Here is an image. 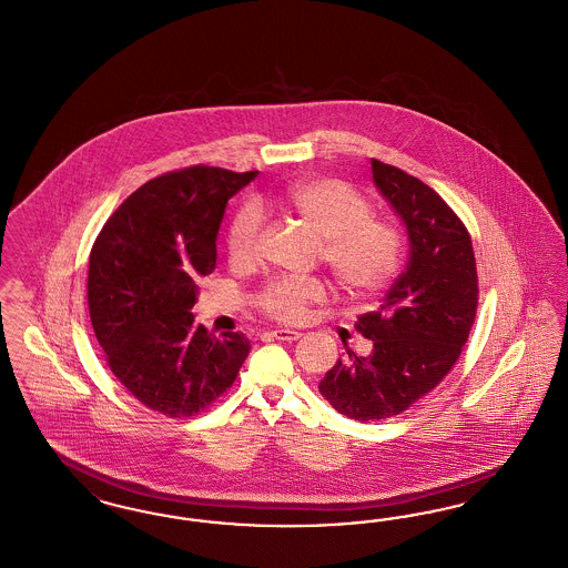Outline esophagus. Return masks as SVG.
<instances>
[{
    "label": "esophagus",
    "instance_id": "obj_1",
    "mask_svg": "<svg viewBox=\"0 0 568 568\" xmlns=\"http://www.w3.org/2000/svg\"><path fill=\"white\" fill-rule=\"evenodd\" d=\"M271 336H273L274 341L295 342L302 334L300 332H292V329H274V332H271Z\"/></svg>",
    "mask_w": 568,
    "mask_h": 568
}]
</instances>
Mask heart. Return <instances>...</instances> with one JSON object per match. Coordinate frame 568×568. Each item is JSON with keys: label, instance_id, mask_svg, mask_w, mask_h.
<instances>
[{"label": "heart", "instance_id": "b5f03b06", "mask_svg": "<svg viewBox=\"0 0 568 568\" xmlns=\"http://www.w3.org/2000/svg\"><path fill=\"white\" fill-rule=\"evenodd\" d=\"M278 204L321 239V260L342 290L369 295L385 290L399 271L404 241L388 222L372 217V209L353 187L336 180H308L292 185ZM262 213L243 204L227 226V257L234 266L253 262ZM327 287L318 278H276L257 297V308L281 323H295L306 308L325 300Z\"/></svg>", "mask_w": 568, "mask_h": 568}]
</instances>
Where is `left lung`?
<instances>
[{"label":"left lung","instance_id":"8db88e82","mask_svg":"<svg viewBox=\"0 0 568 568\" xmlns=\"http://www.w3.org/2000/svg\"><path fill=\"white\" fill-rule=\"evenodd\" d=\"M374 183L408 232L406 271L357 329L374 344L348 351L318 383L321 395L359 423L402 414L453 369L477 311L471 236L444 199L406 171L372 159Z\"/></svg>","mask_w":568,"mask_h":568}]
</instances>
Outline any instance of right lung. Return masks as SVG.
<instances>
[{"instance_id":"obj_1","label":"right lung","mask_w":568,"mask_h":568,"mask_svg":"<svg viewBox=\"0 0 568 568\" xmlns=\"http://www.w3.org/2000/svg\"><path fill=\"white\" fill-rule=\"evenodd\" d=\"M257 175L187 166L143 183L101 227L89 260L94 336L120 385L171 418L209 408L250 355L245 334L222 341L194 325L199 283L215 268L227 199Z\"/></svg>"}]
</instances>
